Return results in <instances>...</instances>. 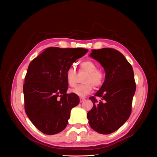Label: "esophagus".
Listing matches in <instances>:
<instances>
[{
    "label": "esophagus",
    "instance_id": "obj_1",
    "mask_svg": "<svg viewBox=\"0 0 157 157\" xmlns=\"http://www.w3.org/2000/svg\"><path fill=\"white\" fill-rule=\"evenodd\" d=\"M85 101V98H84V97H80L79 98V101H80V102H83V101Z\"/></svg>",
    "mask_w": 157,
    "mask_h": 157
}]
</instances>
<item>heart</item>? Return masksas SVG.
Returning <instances> with one entry per match:
<instances>
[{
	"label": "heart",
	"instance_id": "b5f03b06",
	"mask_svg": "<svg viewBox=\"0 0 157 157\" xmlns=\"http://www.w3.org/2000/svg\"><path fill=\"white\" fill-rule=\"evenodd\" d=\"M80 70L86 72L82 82L83 84L76 85L71 90V92L79 97H85L93 90V85L97 88L101 86L104 81L105 74L100 69L97 68V64L93 60H86L80 63ZM65 79L67 84L73 86L76 84V72L71 66L66 71Z\"/></svg>",
	"mask_w": 157,
	"mask_h": 157
}]
</instances>
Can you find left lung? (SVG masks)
<instances>
[{
  "label": "left lung",
  "instance_id": "left-lung-1",
  "mask_svg": "<svg viewBox=\"0 0 157 157\" xmlns=\"http://www.w3.org/2000/svg\"><path fill=\"white\" fill-rule=\"evenodd\" d=\"M90 56L101 63L106 74L100 90L89 98L94 105L87 118L95 131L109 134L120 128L130 116L136 89L134 71L125 57L117 49H92ZM96 96L101 97L102 101L98 102Z\"/></svg>",
  "mask_w": 157,
  "mask_h": 157
}]
</instances>
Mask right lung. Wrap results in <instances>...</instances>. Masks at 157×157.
Segmentation results:
<instances>
[{
	"label": "right lung",
	"mask_w": 157,
	"mask_h": 157,
	"mask_svg": "<svg viewBox=\"0 0 157 157\" xmlns=\"http://www.w3.org/2000/svg\"><path fill=\"white\" fill-rule=\"evenodd\" d=\"M88 49H46L29 64L23 86L25 111L34 126L43 133L60 132L67 125L71 110L79 98L67 94L66 71Z\"/></svg>",
	"instance_id": "right-lung-1"
}]
</instances>
